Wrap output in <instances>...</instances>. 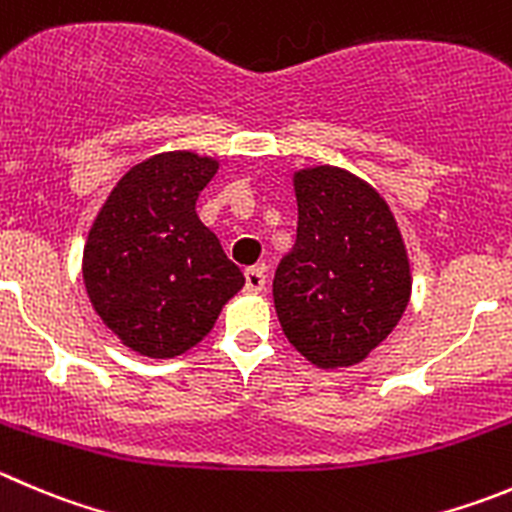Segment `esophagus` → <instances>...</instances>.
<instances>
[{"label": "esophagus", "mask_w": 512, "mask_h": 512, "mask_svg": "<svg viewBox=\"0 0 512 512\" xmlns=\"http://www.w3.org/2000/svg\"><path fill=\"white\" fill-rule=\"evenodd\" d=\"M245 288L250 290V293H260V290L265 288V270H262V267H247Z\"/></svg>", "instance_id": "obj_1"}]
</instances>
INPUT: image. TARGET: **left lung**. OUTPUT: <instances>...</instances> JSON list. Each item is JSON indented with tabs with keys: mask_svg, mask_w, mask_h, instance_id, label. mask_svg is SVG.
<instances>
[{
	"mask_svg": "<svg viewBox=\"0 0 512 512\" xmlns=\"http://www.w3.org/2000/svg\"><path fill=\"white\" fill-rule=\"evenodd\" d=\"M298 234L272 298L288 341L321 369L364 361L407 310L412 275L389 204L333 166L295 174Z\"/></svg>",
	"mask_w": 512,
	"mask_h": 512,
	"instance_id": "obj_1",
	"label": "left lung"
}]
</instances>
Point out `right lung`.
<instances>
[{"mask_svg":"<svg viewBox=\"0 0 512 512\" xmlns=\"http://www.w3.org/2000/svg\"><path fill=\"white\" fill-rule=\"evenodd\" d=\"M219 164L191 151L133 166L105 199L83 252L95 313L133 351L174 358L214 328L245 285L217 234L197 217Z\"/></svg>","mask_w":512,"mask_h":512,"instance_id":"right-lung-1","label":"right lung"}]
</instances>
